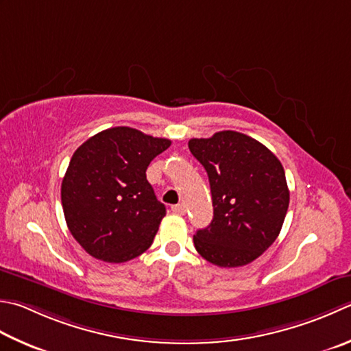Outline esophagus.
Masks as SVG:
<instances>
[{"instance_id": "1", "label": "esophagus", "mask_w": 351, "mask_h": 351, "mask_svg": "<svg viewBox=\"0 0 351 351\" xmlns=\"http://www.w3.org/2000/svg\"><path fill=\"white\" fill-rule=\"evenodd\" d=\"M171 211H173L175 215L182 216V215H185V211H187V208H185L184 204H178V205H173V207H171Z\"/></svg>"}]
</instances>
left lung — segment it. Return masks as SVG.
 <instances>
[{"label":"left lung","mask_w":351,"mask_h":351,"mask_svg":"<svg viewBox=\"0 0 351 351\" xmlns=\"http://www.w3.org/2000/svg\"><path fill=\"white\" fill-rule=\"evenodd\" d=\"M189 149L207 170L215 210L211 223L193 236L196 251L221 267L254 262L276 242L289 207L280 160L236 130L191 138Z\"/></svg>","instance_id":"obj_1"}]
</instances>
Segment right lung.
<instances>
[{
  "instance_id": "1",
  "label": "right lung",
  "mask_w": 351,
  "mask_h": 351,
  "mask_svg": "<svg viewBox=\"0 0 351 351\" xmlns=\"http://www.w3.org/2000/svg\"><path fill=\"white\" fill-rule=\"evenodd\" d=\"M170 144L119 126L101 130L75 150L60 197L68 230L89 256L123 263L152 245L166 207L146 170Z\"/></svg>"
}]
</instances>
